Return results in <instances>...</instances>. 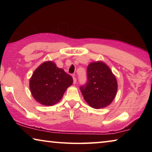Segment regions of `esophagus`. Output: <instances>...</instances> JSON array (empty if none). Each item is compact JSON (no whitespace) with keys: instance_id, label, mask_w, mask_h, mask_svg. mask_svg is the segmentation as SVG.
I'll list each match as a JSON object with an SVG mask.
<instances>
[{"instance_id":"esophagus-1","label":"esophagus","mask_w":152,"mask_h":152,"mask_svg":"<svg viewBox=\"0 0 152 152\" xmlns=\"http://www.w3.org/2000/svg\"><path fill=\"white\" fill-rule=\"evenodd\" d=\"M73 83L74 84H75L76 83V78L75 77H73Z\"/></svg>"}]
</instances>
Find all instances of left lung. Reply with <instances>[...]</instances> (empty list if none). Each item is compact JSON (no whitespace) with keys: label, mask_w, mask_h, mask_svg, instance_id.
Returning a JSON list of instances; mask_svg holds the SVG:
<instances>
[{"label":"left lung","mask_w":152,"mask_h":152,"mask_svg":"<svg viewBox=\"0 0 152 152\" xmlns=\"http://www.w3.org/2000/svg\"><path fill=\"white\" fill-rule=\"evenodd\" d=\"M80 89L90 106L101 109L109 105L116 96L117 79L104 62L95 61L87 67V82Z\"/></svg>","instance_id":"1"}]
</instances>
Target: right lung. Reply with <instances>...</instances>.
<instances>
[{
	"label": "right lung",
	"instance_id": "1",
	"mask_svg": "<svg viewBox=\"0 0 152 152\" xmlns=\"http://www.w3.org/2000/svg\"><path fill=\"white\" fill-rule=\"evenodd\" d=\"M73 83V78L51 61H45L34 71L30 79L31 92L36 101L45 106L60 101Z\"/></svg>",
	"mask_w": 152,
	"mask_h": 152
}]
</instances>
